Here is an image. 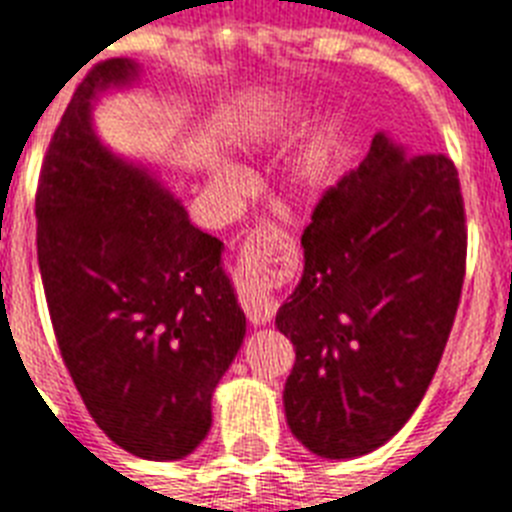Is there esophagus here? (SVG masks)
Returning a JSON list of instances; mask_svg holds the SVG:
<instances>
[{"mask_svg": "<svg viewBox=\"0 0 512 512\" xmlns=\"http://www.w3.org/2000/svg\"><path fill=\"white\" fill-rule=\"evenodd\" d=\"M273 223H263V226H257L252 234L247 236V242L242 247V263H255L257 257H260V244L265 242V236L273 234ZM242 307L247 318L252 323H268L273 315H276V299L268 297L265 292H244L242 294Z\"/></svg>", "mask_w": 512, "mask_h": 512, "instance_id": "obj_1", "label": "esophagus"}]
</instances>
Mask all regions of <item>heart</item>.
<instances>
[{
    "label": "heart",
    "instance_id": "1",
    "mask_svg": "<svg viewBox=\"0 0 512 512\" xmlns=\"http://www.w3.org/2000/svg\"><path fill=\"white\" fill-rule=\"evenodd\" d=\"M328 173V155L323 149H313V152H307L305 157H299V162L292 168V191L299 194V197H305L310 191H315L318 186L323 184V178ZM228 186L234 184V176L228 173L223 178Z\"/></svg>",
    "mask_w": 512,
    "mask_h": 512
}]
</instances>
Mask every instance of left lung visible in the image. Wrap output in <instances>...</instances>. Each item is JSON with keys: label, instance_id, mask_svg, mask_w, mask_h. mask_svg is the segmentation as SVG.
<instances>
[{"label": "left lung", "instance_id": "left-lung-1", "mask_svg": "<svg viewBox=\"0 0 512 512\" xmlns=\"http://www.w3.org/2000/svg\"><path fill=\"white\" fill-rule=\"evenodd\" d=\"M302 247V281L276 315L297 355L286 421L315 455L360 458L415 413L450 339L468 252L455 162L373 136L323 191Z\"/></svg>", "mask_w": 512, "mask_h": 512}]
</instances>
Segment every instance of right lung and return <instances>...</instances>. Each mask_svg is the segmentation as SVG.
<instances>
[{
	"instance_id": "1",
	"label": "right lung",
	"mask_w": 512,
	"mask_h": 512,
	"mask_svg": "<svg viewBox=\"0 0 512 512\" xmlns=\"http://www.w3.org/2000/svg\"><path fill=\"white\" fill-rule=\"evenodd\" d=\"M134 73L105 60L78 83L41 162L36 249L62 363L94 423L136 458L178 460L210 431L247 318L220 239L91 131V99Z\"/></svg>"
}]
</instances>
